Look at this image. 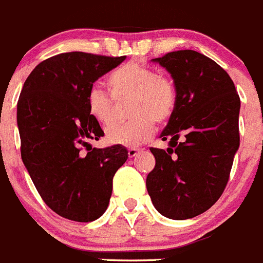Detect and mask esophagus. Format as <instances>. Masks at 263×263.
Instances as JSON below:
<instances>
[{"label":"esophagus","instance_id":"esophagus-1","mask_svg":"<svg viewBox=\"0 0 263 263\" xmlns=\"http://www.w3.org/2000/svg\"><path fill=\"white\" fill-rule=\"evenodd\" d=\"M137 152H139V151H137V149H135V148H129V149H128V157H131V158H132V157L136 156Z\"/></svg>","mask_w":263,"mask_h":263}]
</instances>
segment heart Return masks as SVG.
Returning a JSON list of instances; mask_svg holds the SVG:
<instances>
[{"mask_svg":"<svg viewBox=\"0 0 263 263\" xmlns=\"http://www.w3.org/2000/svg\"><path fill=\"white\" fill-rule=\"evenodd\" d=\"M107 89L117 100L131 97L129 115L134 119L123 124H112L106 129L110 144L137 146L153 135L157 123H165L173 117L178 92L173 80L159 75L156 68L137 62L118 66L105 79ZM111 98L98 88L87 95V111L93 120L107 126L112 119Z\"/></svg>","mask_w":263,"mask_h":263,"instance_id":"heart-1","label":"heart"}]
</instances>
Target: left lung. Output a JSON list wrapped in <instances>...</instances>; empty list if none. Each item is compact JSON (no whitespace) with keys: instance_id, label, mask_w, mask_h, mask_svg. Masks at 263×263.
<instances>
[{"instance_id":"8db88e82","label":"left lung","mask_w":263,"mask_h":263,"mask_svg":"<svg viewBox=\"0 0 263 263\" xmlns=\"http://www.w3.org/2000/svg\"><path fill=\"white\" fill-rule=\"evenodd\" d=\"M153 61L173 76L178 102L161 134L170 148H151L156 166L146 190L163 217L190 219L210 209L227 185L240 145V97L230 75L198 51Z\"/></svg>"}]
</instances>
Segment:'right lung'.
<instances>
[{
  "label": "right lung",
  "mask_w": 263,
  "mask_h": 263,
  "mask_svg": "<svg viewBox=\"0 0 263 263\" xmlns=\"http://www.w3.org/2000/svg\"><path fill=\"white\" fill-rule=\"evenodd\" d=\"M126 60L83 51L57 54L29 73L18 100L21 154L39 195L53 212L92 222L107 209L112 178L128 158L122 145L92 148L104 136L87 111L93 83Z\"/></svg>",
  "instance_id": "add662e5"
}]
</instances>
